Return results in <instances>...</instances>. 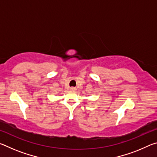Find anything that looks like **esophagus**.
<instances>
[{
    "label": "esophagus",
    "instance_id": "34e87169",
    "mask_svg": "<svg viewBox=\"0 0 157 157\" xmlns=\"http://www.w3.org/2000/svg\"><path fill=\"white\" fill-rule=\"evenodd\" d=\"M70 89H71V91H75V90H76V89H75V88H74V87H71V88Z\"/></svg>",
    "mask_w": 157,
    "mask_h": 157
}]
</instances>
